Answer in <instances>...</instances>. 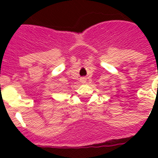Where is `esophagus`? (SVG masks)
<instances>
[{
  "label": "esophagus",
  "instance_id": "34e87169",
  "mask_svg": "<svg viewBox=\"0 0 158 158\" xmlns=\"http://www.w3.org/2000/svg\"><path fill=\"white\" fill-rule=\"evenodd\" d=\"M81 81H82V82H85V78H82V79H81Z\"/></svg>",
  "mask_w": 158,
  "mask_h": 158
}]
</instances>
